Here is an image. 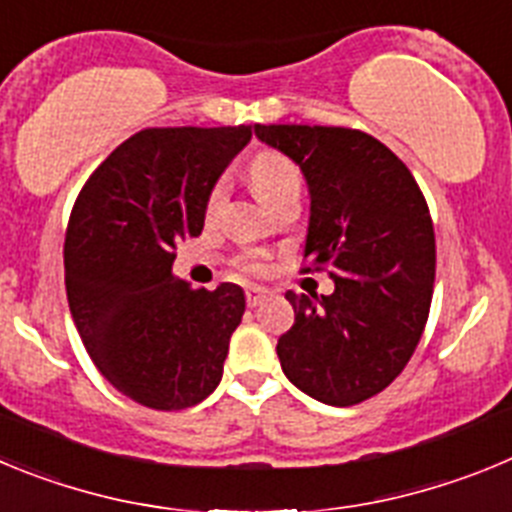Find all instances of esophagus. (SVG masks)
<instances>
[{
	"label": "esophagus",
	"instance_id": "esophagus-1",
	"mask_svg": "<svg viewBox=\"0 0 512 512\" xmlns=\"http://www.w3.org/2000/svg\"><path fill=\"white\" fill-rule=\"evenodd\" d=\"M271 297V292L266 287H248L246 289V302L248 307H259L261 302H266Z\"/></svg>",
	"mask_w": 512,
	"mask_h": 512
}]
</instances>
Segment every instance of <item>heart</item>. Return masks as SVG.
I'll list each match as a JSON object with an SVG mask.
<instances>
[{"mask_svg": "<svg viewBox=\"0 0 512 512\" xmlns=\"http://www.w3.org/2000/svg\"><path fill=\"white\" fill-rule=\"evenodd\" d=\"M248 176L261 200L269 207L279 205L282 200L292 197V194L302 192V174L300 166L289 156L279 151H261L253 156L251 166H248ZM225 200V184L217 182L212 184L210 194H207V212H215L217 207L223 205ZM243 269L251 274H264L266 264L261 259H246Z\"/></svg>", "mask_w": 512, "mask_h": 512, "instance_id": "b5f03b06", "label": "heart"}]
</instances>
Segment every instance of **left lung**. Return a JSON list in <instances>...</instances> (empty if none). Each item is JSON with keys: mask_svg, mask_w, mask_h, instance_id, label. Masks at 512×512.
Here are the masks:
<instances>
[{"mask_svg": "<svg viewBox=\"0 0 512 512\" xmlns=\"http://www.w3.org/2000/svg\"><path fill=\"white\" fill-rule=\"evenodd\" d=\"M310 187L305 269L328 271L333 295H295V325L279 338L287 379L348 408L390 387L431 312L436 235L415 176L390 148L354 128L256 125Z\"/></svg>", "mask_w": 512, "mask_h": 512, "instance_id": "left-lung-1", "label": "left lung"}]
</instances>
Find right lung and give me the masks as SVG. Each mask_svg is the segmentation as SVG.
Listing matches in <instances>:
<instances>
[{
  "label": "right lung",
  "instance_id": "obj_1",
  "mask_svg": "<svg viewBox=\"0 0 512 512\" xmlns=\"http://www.w3.org/2000/svg\"><path fill=\"white\" fill-rule=\"evenodd\" d=\"M248 140L251 125L140 130L74 202L63 243L71 318L102 377L143 408H192L223 377L243 289H194L171 264L202 233L207 194Z\"/></svg>",
  "mask_w": 512,
  "mask_h": 512
}]
</instances>
